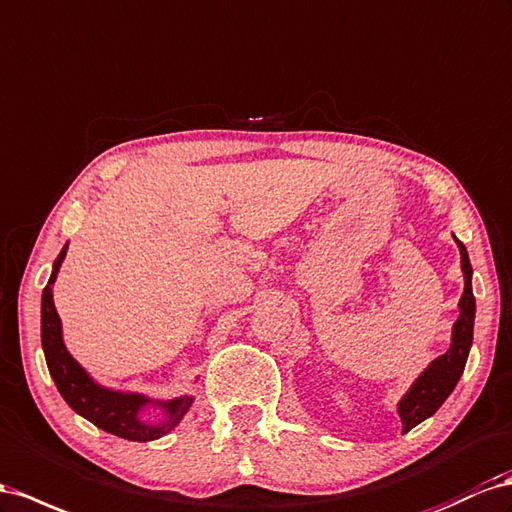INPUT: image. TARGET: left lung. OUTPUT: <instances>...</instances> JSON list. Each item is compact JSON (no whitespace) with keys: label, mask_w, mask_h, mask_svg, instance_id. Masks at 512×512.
<instances>
[{"label":"left lung","mask_w":512,"mask_h":512,"mask_svg":"<svg viewBox=\"0 0 512 512\" xmlns=\"http://www.w3.org/2000/svg\"><path fill=\"white\" fill-rule=\"evenodd\" d=\"M457 245L461 252V269L465 275V290L459 301L461 314L452 327L450 349L441 357H437L435 362L422 372L418 381L413 383L411 390L405 394V398L400 400L398 416L403 420V433L411 431V428L418 426L422 420L431 418L433 413L444 405V400L450 396L454 385L459 383L463 375L469 347H472L476 316V299L472 293V265H469L465 245L459 239Z\"/></svg>","instance_id":"1"}]
</instances>
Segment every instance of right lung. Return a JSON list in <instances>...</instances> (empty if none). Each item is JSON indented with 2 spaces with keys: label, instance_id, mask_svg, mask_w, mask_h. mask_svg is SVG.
Segmentation results:
<instances>
[{
  "label": "right lung",
  "instance_id": "add662e5",
  "mask_svg": "<svg viewBox=\"0 0 512 512\" xmlns=\"http://www.w3.org/2000/svg\"><path fill=\"white\" fill-rule=\"evenodd\" d=\"M64 256L66 247L53 262L49 284L43 290V316H40V338H43V351L49 372L55 381V388H58L68 407L77 411L79 416H84L94 426H99L103 431L118 435L122 439L153 441L163 437L165 433H170L191 407V396H183L165 403L163 411L165 416H168L165 422L155 426L144 424L137 418V411L146 403H150L148 398H144L142 394H122L99 388V385L86 375V370L75 362L71 353L66 351L62 342L60 316L55 312L51 293V284L55 282V275L60 271Z\"/></svg>",
  "mask_w": 512,
  "mask_h": 512
}]
</instances>
